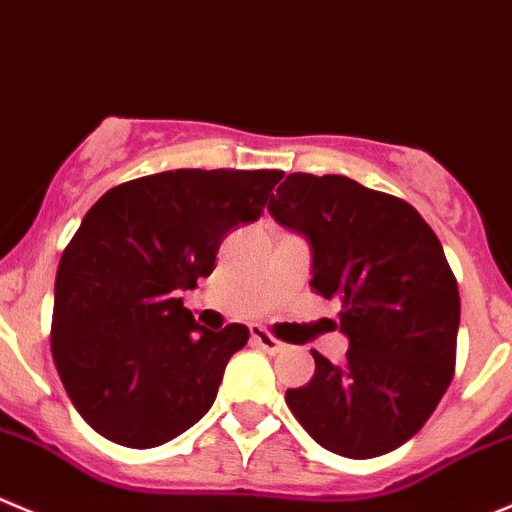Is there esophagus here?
Here are the masks:
<instances>
[{
  "label": "esophagus",
  "instance_id": "obj_1",
  "mask_svg": "<svg viewBox=\"0 0 512 512\" xmlns=\"http://www.w3.org/2000/svg\"><path fill=\"white\" fill-rule=\"evenodd\" d=\"M250 333H252V341H255V346H260L262 351L280 353L285 348L283 341H278V338L272 336V333H267L262 326H252Z\"/></svg>",
  "mask_w": 512,
  "mask_h": 512
}]
</instances>
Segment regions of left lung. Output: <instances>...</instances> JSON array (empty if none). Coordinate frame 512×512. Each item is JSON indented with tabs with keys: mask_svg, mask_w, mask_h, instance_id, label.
<instances>
[{
	"mask_svg": "<svg viewBox=\"0 0 512 512\" xmlns=\"http://www.w3.org/2000/svg\"><path fill=\"white\" fill-rule=\"evenodd\" d=\"M267 209L310 242V288L341 303L348 336L341 366L310 351L315 374L285 391L290 412L341 457L396 450L455 374L460 293L437 234L404 199L338 174H290Z\"/></svg>",
	"mask_w": 512,
	"mask_h": 512,
	"instance_id": "left-lung-1",
	"label": "left lung"
}]
</instances>
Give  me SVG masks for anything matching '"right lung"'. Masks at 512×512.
<instances>
[{"label": "right lung", "mask_w": 512, "mask_h": 512, "mask_svg": "<svg viewBox=\"0 0 512 512\" xmlns=\"http://www.w3.org/2000/svg\"><path fill=\"white\" fill-rule=\"evenodd\" d=\"M283 171L176 169L113 186L55 278L52 358L73 407L111 442L148 450L197 424L250 331H209L181 303L224 234L255 222Z\"/></svg>", "instance_id": "right-lung-1"}]
</instances>
